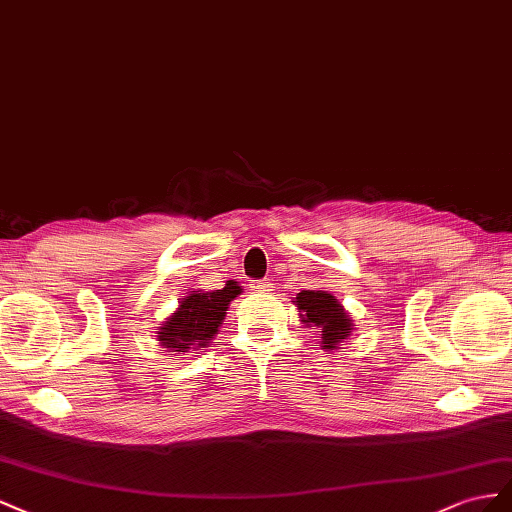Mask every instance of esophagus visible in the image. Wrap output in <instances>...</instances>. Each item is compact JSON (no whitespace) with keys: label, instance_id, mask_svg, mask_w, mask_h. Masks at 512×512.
Returning a JSON list of instances; mask_svg holds the SVG:
<instances>
[{"label":"esophagus","instance_id":"esophagus-1","mask_svg":"<svg viewBox=\"0 0 512 512\" xmlns=\"http://www.w3.org/2000/svg\"><path fill=\"white\" fill-rule=\"evenodd\" d=\"M253 287H255L257 291H268V289L272 287V283H270V281H259V283H255Z\"/></svg>","mask_w":512,"mask_h":512}]
</instances>
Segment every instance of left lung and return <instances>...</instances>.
<instances>
[{
  "label": "left lung",
  "mask_w": 512,
  "mask_h": 512,
  "mask_svg": "<svg viewBox=\"0 0 512 512\" xmlns=\"http://www.w3.org/2000/svg\"><path fill=\"white\" fill-rule=\"evenodd\" d=\"M298 306L300 321L306 328H317L321 349L332 352L339 349L349 334L354 332V321L347 315V311L341 306V302L334 298L330 291L321 289H304L291 300Z\"/></svg>",
  "instance_id": "1"
}]
</instances>
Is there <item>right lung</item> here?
<instances>
[{"mask_svg":"<svg viewBox=\"0 0 512 512\" xmlns=\"http://www.w3.org/2000/svg\"><path fill=\"white\" fill-rule=\"evenodd\" d=\"M242 294L236 281H229L223 289L188 291L163 324L156 330L163 352H199L201 347L218 334L229 304Z\"/></svg>","mask_w":512,"mask_h":512,"instance_id":"right-lung-1","label":"right lung"}]
</instances>
